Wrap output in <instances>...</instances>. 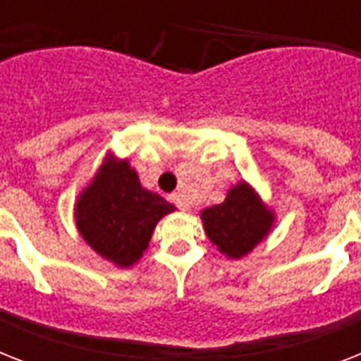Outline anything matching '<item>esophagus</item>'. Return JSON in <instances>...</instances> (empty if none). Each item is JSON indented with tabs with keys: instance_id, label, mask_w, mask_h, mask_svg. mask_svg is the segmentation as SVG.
<instances>
[{
	"instance_id": "34e87169",
	"label": "esophagus",
	"mask_w": 361,
	"mask_h": 361,
	"mask_svg": "<svg viewBox=\"0 0 361 361\" xmlns=\"http://www.w3.org/2000/svg\"><path fill=\"white\" fill-rule=\"evenodd\" d=\"M170 200L178 206L180 209H183V212H189L191 209V206H189V200H187L181 192H174V195H170Z\"/></svg>"
}]
</instances>
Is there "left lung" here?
<instances>
[{
  "label": "left lung",
  "instance_id": "obj_1",
  "mask_svg": "<svg viewBox=\"0 0 361 361\" xmlns=\"http://www.w3.org/2000/svg\"><path fill=\"white\" fill-rule=\"evenodd\" d=\"M206 236L228 258H243L268 236L275 214L249 183L240 181L226 192L225 202L204 209Z\"/></svg>",
  "mask_w": 361,
  "mask_h": 361
}]
</instances>
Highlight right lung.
<instances>
[{
    "instance_id": "right-lung-1",
    "label": "right lung",
    "mask_w": 361,
    "mask_h": 361,
    "mask_svg": "<svg viewBox=\"0 0 361 361\" xmlns=\"http://www.w3.org/2000/svg\"><path fill=\"white\" fill-rule=\"evenodd\" d=\"M174 209L157 192L140 185L127 159L106 155L76 200L75 221L93 251L120 268H129L144 255L159 221Z\"/></svg>"
}]
</instances>
